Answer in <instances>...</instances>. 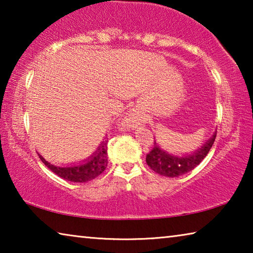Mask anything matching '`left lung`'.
Wrapping results in <instances>:
<instances>
[{"mask_svg": "<svg viewBox=\"0 0 253 253\" xmlns=\"http://www.w3.org/2000/svg\"><path fill=\"white\" fill-rule=\"evenodd\" d=\"M215 137L216 131L212 135L211 138H209L195 152L182 156L174 155V154L164 151L155 142L153 149L147 154L146 163L154 172L163 175V176H181V175L186 174L196 168L204 160V157L208 155L210 149H211L214 140H215Z\"/></svg>", "mask_w": 253, "mask_h": 253, "instance_id": "left-lung-1", "label": "left lung"}]
</instances>
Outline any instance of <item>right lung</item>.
Here are the masks:
<instances>
[{"instance_id": "right-lung-1", "label": "right lung", "mask_w": 253, "mask_h": 253, "mask_svg": "<svg viewBox=\"0 0 253 253\" xmlns=\"http://www.w3.org/2000/svg\"><path fill=\"white\" fill-rule=\"evenodd\" d=\"M107 142H101L95 153L91 156H89L87 160L80 162L79 164L68 165V166H57L44 160V157L40 155L39 157L42 163L52 170L54 174L61 178H65L67 181L76 182V183H84L97 176L104 172L108 164V154H107Z\"/></svg>"}]
</instances>
